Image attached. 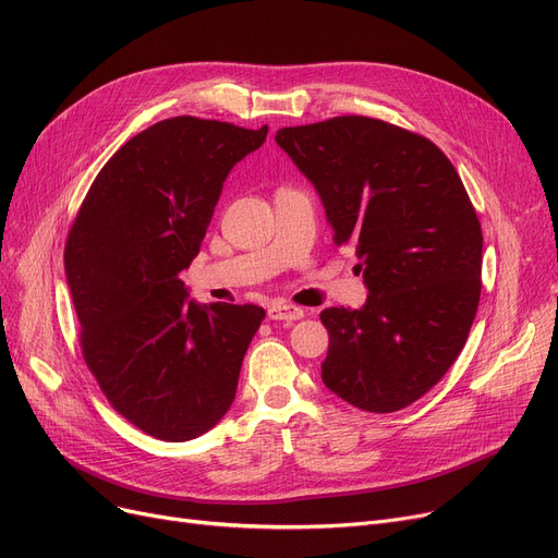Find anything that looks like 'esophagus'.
<instances>
[{
	"instance_id": "obj_1",
	"label": "esophagus",
	"mask_w": 558,
	"mask_h": 558,
	"mask_svg": "<svg viewBox=\"0 0 558 558\" xmlns=\"http://www.w3.org/2000/svg\"><path fill=\"white\" fill-rule=\"evenodd\" d=\"M303 310L301 307H296V305H287V303H274V305H269V310H267V316L271 318V320H299V318H303Z\"/></svg>"
}]
</instances>
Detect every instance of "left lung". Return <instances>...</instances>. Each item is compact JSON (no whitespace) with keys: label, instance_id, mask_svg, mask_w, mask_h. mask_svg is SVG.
Listing matches in <instances>:
<instances>
[{"label":"left lung","instance_id":"1","mask_svg":"<svg viewBox=\"0 0 558 558\" xmlns=\"http://www.w3.org/2000/svg\"><path fill=\"white\" fill-rule=\"evenodd\" d=\"M335 242L355 248L364 307H328L324 385L364 412L425 396L459 357L482 289V228L446 154L427 137L345 114L280 129Z\"/></svg>","mask_w":558,"mask_h":558}]
</instances>
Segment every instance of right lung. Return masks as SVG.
<instances>
[{
    "label": "right lung",
    "instance_id": "obj_1",
    "mask_svg": "<svg viewBox=\"0 0 558 558\" xmlns=\"http://www.w3.org/2000/svg\"><path fill=\"white\" fill-rule=\"evenodd\" d=\"M228 122L171 117L99 171L70 230L65 276L87 368L110 404L160 441H190L230 409L264 310L190 299L230 169L264 144Z\"/></svg>",
    "mask_w": 558,
    "mask_h": 558
}]
</instances>
